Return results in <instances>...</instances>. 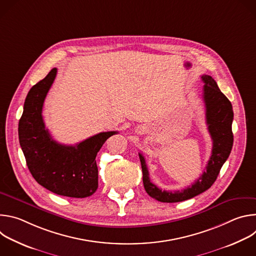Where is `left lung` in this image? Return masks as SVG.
Wrapping results in <instances>:
<instances>
[{
	"mask_svg": "<svg viewBox=\"0 0 256 256\" xmlns=\"http://www.w3.org/2000/svg\"><path fill=\"white\" fill-rule=\"evenodd\" d=\"M204 83L202 98L206 105V120L212 140V149L206 170L192 186L181 192L162 190L152 184L144 156L138 153L142 171L144 188L147 194L162 202H178L192 198L208 190L216 181L223 164L228 159L233 147V108L229 99L218 89L216 81L208 75H202Z\"/></svg>",
	"mask_w": 256,
	"mask_h": 256,
	"instance_id": "1",
	"label": "left lung"
}]
</instances>
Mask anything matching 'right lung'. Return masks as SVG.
I'll return each instance as SVG.
<instances>
[{
    "mask_svg": "<svg viewBox=\"0 0 256 256\" xmlns=\"http://www.w3.org/2000/svg\"><path fill=\"white\" fill-rule=\"evenodd\" d=\"M54 68L27 94L18 134L26 164L33 178L52 192L83 198L98 188L96 156L105 140L118 132H99L76 146L56 142L42 118V106L56 76Z\"/></svg>",
    "mask_w": 256,
    "mask_h": 256,
    "instance_id": "obj_1",
    "label": "right lung"
}]
</instances>
